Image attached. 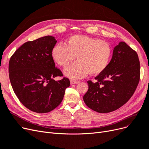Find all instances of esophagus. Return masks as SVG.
Masks as SVG:
<instances>
[{
    "label": "esophagus",
    "mask_w": 149,
    "mask_h": 149,
    "mask_svg": "<svg viewBox=\"0 0 149 149\" xmlns=\"http://www.w3.org/2000/svg\"><path fill=\"white\" fill-rule=\"evenodd\" d=\"M79 83V81H77L74 80H70V84L71 85H74V84H77Z\"/></svg>",
    "instance_id": "esophagus-1"
}]
</instances>
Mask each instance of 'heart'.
Wrapping results in <instances>:
<instances>
[{
    "instance_id": "1",
    "label": "heart",
    "mask_w": 149,
    "mask_h": 149,
    "mask_svg": "<svg viewBox=\"0 0 149 149\" xmlns=\"http://www.w3.org/2000/svg\"><path fill=\"white\" fill-rule=\"evenodd\" d=\"M112 54L109 43L81 35L69 37L65 45L59 43L52 50V58L62 67L68 65L76 57L77 62L64 70V75L72 79H81L88 73L91 75L102 73L108 67Z\"/></svg>"
}]
</instances>
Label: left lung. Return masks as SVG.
I'll return each instance as SVG.
<instances>
[{"label": "left lung", "mask_w": 149, "mask_h": 149, "mask_svg": "<svg viewBox=\"0 0 149 149\" xmlns=\"http://www.w3.org/2000/svg\"><path fill=\"white\" fill-rule=\"evenodd\" d=\"M140 79V62L137 52L125 42L114 47L112 58L84 97L87 106L100 113H109L121 107L131 98Z\"/></svg>", "instance_id": "1"}]
</instances>
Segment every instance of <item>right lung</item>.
I'll return each mask as SVG.
<instances>
[{"mask_svg":"<svg viewBox=\"0 0 149 149\" xmlns=\"http://www.w3.org/2000/svg\"><path fill=\"white\" fill-rule=\"evenodd\" d=\"M56 42L52 36L28 41L9 61V78L14 92L24 106L33 112L46 113L55 109L70 86L68 78L54 80L63 75L52 56Z\"/></svg>","mask_w":149,"mask_h":149,"instance_id":"obj_1","label":"right lung"}]
</instances>
